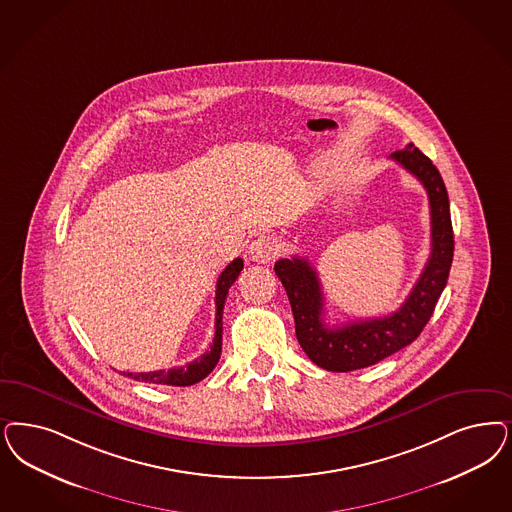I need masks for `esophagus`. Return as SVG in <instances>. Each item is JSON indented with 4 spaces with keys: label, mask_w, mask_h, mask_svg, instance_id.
<instances>
[{
    "label": "esophagus",
    "mask_w": 512,
    "mask_h": 512,
    "mask_svg": "<svg viewBox=\"0 0 512 512\" xmlns=\"http://www.w3.org/2000/svg\"><path fill=\"white\" fill-rule=\"evenodd\" d=\"M276 255H278V244H276V240L272 236H259L249 246V259L253 263L266 265L272 259H276Z\"/></svg>",
    "instance_id": "esophagus-1"
}]
</instances>
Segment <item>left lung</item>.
I'll list each match as a JSON object with an SVG mask.
<instances>
[{
    "label": "left lung",
    "instance_id": "obj_1",
    "mask_svg": "<svg viewBox=\"0 0 512 512\" xmlns=\"http://www.w3.org/2000/svg\"><path fill=\"white\" fill-rule=\"evenodd\" d=\"M391 159L422 183L431 208V255L397 312L384 318L359 319L348 325L329 327L323 319V293L318 272L308 259H280L274 265L276 276L282 280L289 297L300 348L325 371L365 369L412 344L433 316L435 304L446 287L454 257V232L441 174L412 143L391 153Z\"/></svg>",
    "mask_w": 512,
    "mask_h": 512
}]
</instances>
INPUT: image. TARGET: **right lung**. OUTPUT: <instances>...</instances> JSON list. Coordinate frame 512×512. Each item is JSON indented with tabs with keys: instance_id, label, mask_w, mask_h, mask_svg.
<instances>
[{
	"instance_id": "add662e5",
	"label": "right lung",
	"mask_w": 512,
	"mask_h": 512,
	"mask_svg": "<svg viewBox=\"0 0 512 512\" xmlns=\"http://www.w3.org/2000/svg\"><path fill=\"white\" fill-rule=\"evenodd\" d=\"M244 268L242 259H234L219 276L217 280V289H215V335H213L212 346L210 350L194 359L193 363H187L185 367H176L168 371L153 372H123L124 376L138 380V382H147V384H164V386H193L196 382L204 380L210 372L215 369L219 357H221V344H223V308L225 300L229 295L230 285L236 282L238 274Z\"/></svg>"
}]
</instances>
